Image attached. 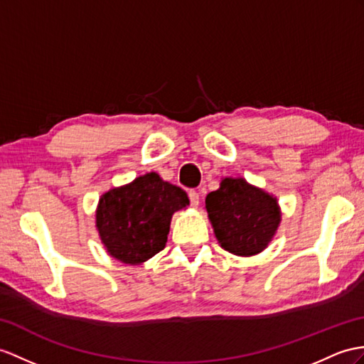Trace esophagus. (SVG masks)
Masks as SVG:
<instances>
[{
	"mask_svg": "<svg viewBox=\"0 0 364 364\" xmlns=\"http://www.w3.org/2000/svg\"><path fill=\"white\" fill-rule=\"evenodd\" d=\"M188 198H190V203L193 207L199 205V193L196 190H190L188 191Z\"/></svg>",
	"mask_w": 364,
	"mask_h": 364,
	"instance_id": "obj_1",
	"label": "esophagus"
}]
</instances>
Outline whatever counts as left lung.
Wrapping results in <instances>:
<instances>
[{
    "label": "left lung",
    "mask_w": 364,
    "mask_h": 364,
    "mask_svg": "<svg viewBox=\"0 0 364 364\" xmlns=\"http://www.w3.org/2000/svg\"><path fill=\"white\" fill-rule=\"evenodd\" d=\"M205 208L220 247L237 256L262 252L281 220L277 199L232 177L208 194Z\"/></svg>",
    "instance_id": "left-lung-1"
}]
</instances>
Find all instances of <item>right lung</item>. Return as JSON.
<instances>
[{
    "label": "right lung",
    "instance_id": "add662e5",
    "mask_svg": "<svg viewBox=\"0 0 364 364\" xmlns=\"http://www.w3.org/2000/svg\"><path fill=\"white\" fill-rule=\"evenodd\" d=\"M176 185L148 173L122 188L105 193L97 208V228L106 250L125 264H140L166 244L173 213L188 205Z\"/></svg>",
    "mask_w": 364,
    "mask_h": 364
}]
</instances>
